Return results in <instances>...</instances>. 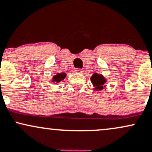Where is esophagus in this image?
<instances>
[{
    "mask_svg": "<svg viewBox=\"0 0 152 152\" xmlns=\"http://www.w3.org/2000/svg\"><path fill=\"white\" fill-rule=\"evenodd\" d=\"M75 72H77V73H80V74H83V69H77Z\"/></svg>",
    "mask_w": 152,
    "mask_h": 152,
    "instance_id": "1",
    "label": "esophagus"
}]
</instances>
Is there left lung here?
Wrapping results in <instances>:
<instances>
[{
  "label": "left lung",
  "instance_id": "obj_1",
  "mask_svg": "<svg viewBox=\"0 0 152 152\" xmlns=\"http://www.w3.org/2000/svg\"><path fill=\"white\" fill-rule=\"evenodd\" d=\"M90 80L93 83V85L95 87L94 89L95 90H101L104 88H105V83L106 79L104 77L103 75H99L98 73H94L90 77Z\"/></svg>",
  "mask_w": 152,
  "mask_h": 152
}]
</instances>
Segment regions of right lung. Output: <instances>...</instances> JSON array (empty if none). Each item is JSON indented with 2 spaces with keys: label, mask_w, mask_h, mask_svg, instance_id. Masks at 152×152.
<instances>
[{
  "label": "right lung",
  "mask_w": 152,
  "mask_h": 152,
  "mask_svg": "<svg viewBox=\"0 0 152 152\" xmlns=\"http://www.w3.org/2000/svg\"><path fill=\"white\" fill-rule=\"evenodd\" d=\"M66 75H67V74L64 72L57 73L55 76H54L53 77H52V80L51 81H52V83H54V84H57L59 82L63 80L66 77Z\"/></svg>",
  "instance_id": "add662e5"
}]
</instances>
